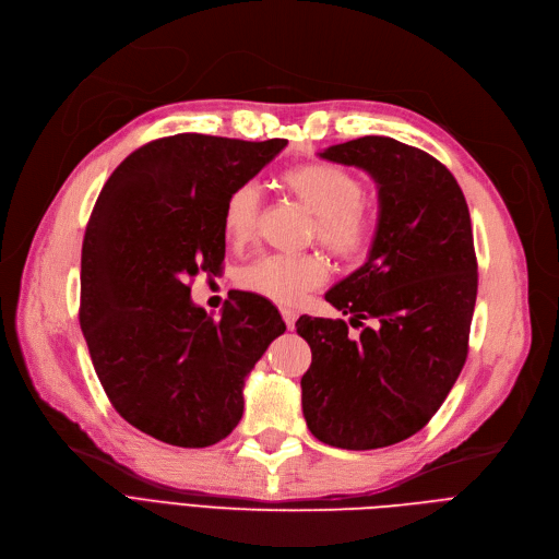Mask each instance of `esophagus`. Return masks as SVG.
<instances>
[{
	"mask_svg": "<svg viewBox=\"0 0 559 559\" xmlns=\"http://www.w3.org/2000/svg\"><path fill=\"white\" fill-rule=\"evenodd\" d=\"M281 317H283V321H285V326H287V331H295V321H297V312H295V310H287V308H283V310H281Z\"/></svg>",
	"mask_w": 559,
	"mask_h": 559,
	"instance_id": "obj_1",
	"label": "esophagus"
}]
</instances>
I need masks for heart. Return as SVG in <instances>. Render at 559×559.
Wrapping results in <instances>:
<instances>
[{
	"label": "heart",
	"instance_id": "obj_1",
	"mask_svg": "<svg viewBox=\"0 0 559 559\" xmlns=\"http://www.w3.org/2000/svg\"><path fill=\"white\" fill-rule=\"evenodd\" d=\"M283 188L314 217V238L342 262L360 258L373 235V215L362 203L365 186L356 174L333 163H306L283 174ZM260 190L255 183L235 186L224 199L222 230L230 247L255 233ZM238 285L281 306H295L308 289L326 281V264L317 255H260L238 272Z\"/></svg>",
	"mask_w": 559,
	"mask_h": 559
}]
</instances>
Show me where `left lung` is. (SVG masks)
Listing matches in <instances>:
<instances>
[{
    "instance_id": "obj_1",
    "label": "left lung",
    "mask_w": 559,
    "mask_h": 559,
    "mask_svg": "<svg viewBox=\"0 0 559 559\" xmlns=\"http://www.w3.org/2000/svg\"><path fill=\"white\" fill-rule=\"evenodd\" d=\"M321 158L354 165L378 186L367 262L326 292L350 314L299 317L312 362L301 378L310 432L346 451L383 449L419 432L444 403L468 354L478 292L472 217L455 176L385 135L333 144Z\"/></svg>"
}]
</instances>
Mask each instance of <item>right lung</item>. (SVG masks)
<instances>
[{
  "label": "right lung",
  "instance_id": "right-lung-1",
  "mask_svg": "<svg viewBox=\"0 0 559 559\" xmlns=\"http://www.w3.org/2000/svg\"><path fill=\"white\" fill-rule=\"evenodd\" d=\"M287 140L201 133L154 140L99 192L81 251L79 321L99 383L133 428L183 449L240 424L245 378L285 333L278 310L235 292L213 319L190 299L224 260L222 209Z\"/></svg>",
  "mask_w": 559,
  "mask_h": 559
}]
</instances>
